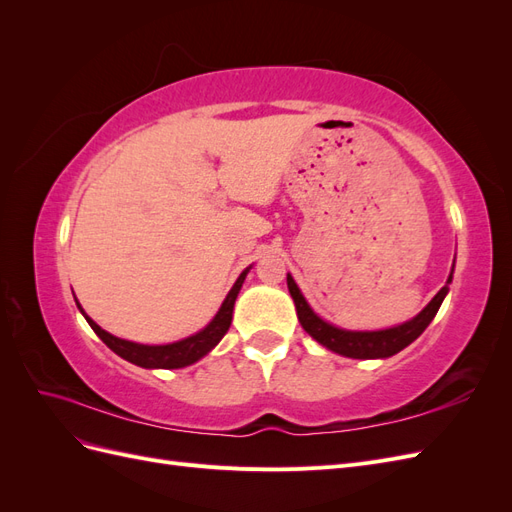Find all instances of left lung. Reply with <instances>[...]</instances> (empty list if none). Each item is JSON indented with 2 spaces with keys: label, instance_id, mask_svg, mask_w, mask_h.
Instances as JSON below:
<instances>
[{
  "label": "left lung",
  "instance_id": "obj_1",
  "mask_svg": "<svg viewBox=\"0 0 512 512\" xmlns=\"http://www.w3.org/2000/svg\"><path fill=\"white\" fill-rule=\"evenodd\" d=\"M453 271H455V262H453L451 275H448L446 280V286H442L436 297H433L412 320H406L397 324V327L380 329V331H348L342 327H335V324L327 322L314 312L312 305L307 303V299L303 297V292L299 290L297 282L292 280L290 273L286 277V282H288L294 307H297L301 327L305 329V333L312 335L320 346H324L335 354L348 356V359H389V356L410 346L414 339L429 327V322L436 318L438 309L448 294V284L453 282Z\"/></svg>",
  "mask_w": 512,
  "mask_h": 512
}]
</instances>
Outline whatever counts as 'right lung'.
Masks as SVG:
<instances>
[{
    "label": "right lung",
    "mask_w": 512,
    "mask_h": 512,
    "mask_svg": "<svg viewBox=\"0 0 512 512\" xmlns=\"http://www.w3.org/2000/svg\"><path fill=\"white\" fill-rule=\"evenodd\" d=\"M250 269H252V265L237 277L235 286H232L230 292L226 294V299H224L222 307L218 309V314L213 316V320L207 324L205 329H200L198 333L185 337V339H179V342H173V344L149 346V344H136V342H128V339L115 337L108 331H104L102 327H98V324L85 314V309L81 307L79 301H76V305H79L81 314L89 322V327L94 329L102 342L115 354H119L121 359H126V361H130L138 367H145V369H179V367H188V365L200 361L205 354H209L215 346L220 344V339L230 329L232 309H235L237 294L245 282L247 273H250Z\"/></svg>",
    "instance_id": "1"
}]
</instances>
